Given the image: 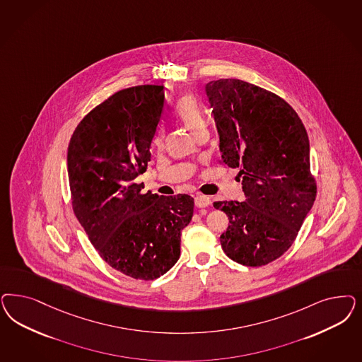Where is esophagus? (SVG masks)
I'll return each mask as SVG.
<instances>
[{"label": "esophagus", "mask_w": 362, "mask_h": 362, "mask_svg": "<svg viewBox=\"0 0 362 362\" xmlns=\"http://www.w3.org/2000/svg\"><path fill=\"white\" fill-rule=\"evenodd\" d=\"M194 204H196L197 208H206V206L210 205V199L206 197V196H204V194H197L194 197Z\"/></svg>", "instance_id": "esophagus-1"}]
</instances>
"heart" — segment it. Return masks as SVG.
Listing matches in <instances>:
<instances>
[{"label": "heart", "mask_w": 362, "mask_h": 362, "mask_svg": "<svg viewBox=\"0 0 362 362\" xmlns=\"http://www.w3.org/2000/svg\"><path fill=\"white\" fill-rule=\"evenodd\" d=\"M175 115L196 136L199 132L206 130L208 119H206L205 109L193 94H185L175 103ZM161 144H163V132L158 130L153 137V145L160 146Z\"/></svg>", "instance_id": "b5f03b06"}]
</instances>
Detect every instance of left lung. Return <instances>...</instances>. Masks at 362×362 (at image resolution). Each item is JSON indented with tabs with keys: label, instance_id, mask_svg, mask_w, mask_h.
<instances>
[{
	"label": "left lung",
	"instance_id": "left-lung-1",
	"mask_svg": "<svg viewBox=\"0 0 362 362\" xmlns=\"http://www.w3.org/2000/svg\"><path fill=\"white\" fill-rule=\"evenodd\" d=\"M220 134V163L238 168L245 201H217L229 217L225 255L262 267L292 246L312 209L317 185L301 118L280 95L253 83L221 78L206 85Z\"/></svg>",
	"mask_w": 362,
	"mask_h": 362
}]
</instances>
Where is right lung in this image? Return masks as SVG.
<instances>
[{"mask_svg":"<svg viewBox=\"0 0 362 362\" xmlns=\"http://www.w3.org/2000/svg\"><path fill=\"white\" fill-rule=\"evenodd\" d=\"M163 106V86L118 90L77 125L68 148L73 211L101 258L136 280L158 279L180 258L181 232L193 217L187 194L142 193Z\"/></svg>","mask_w":362,"mask_h":362,"instance_id":"right-lung-1","label":"right lung"}]
</instances>
